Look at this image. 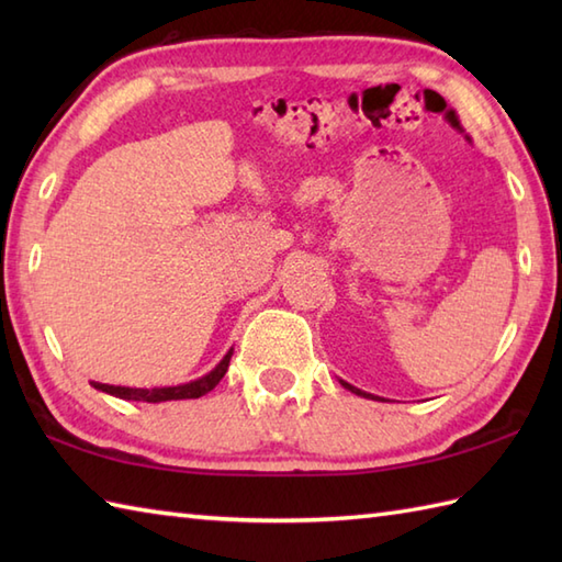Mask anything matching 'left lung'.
I'll return each instance as SVG.
<instances>
[{
  "label": "left lung",
  "mask_w": 562,
  "mask_h": 562,
  "mask_svg": "<svg viewBox=\"0 0 562 562\" xmlns=\"http://www.w3.org/2000/svg\"><path fill=\"white\" fill-rule=\"evenodd\" d=\"M340 384L348 389V391H352V393H357V396H364V398H372V401H384V398H379V396H372V393H367V391H360V389H355L352 384H348V381H340Z\"/></svg>",
  "instance_id": "obj_1"
}]
</instances>
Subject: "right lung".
I'll list each match as a JSON object with an SVG mask.
<instances>
[{
	"mask_svg": "<svg viewBox=\"0 0 562 562\" xmlns=\"http://www.w3.org/2000/svg\"><path fill=\"white\" fill-rule=\"evenodd\" d=\"M229 350L224 355V360L212 369L210 374L200 376L195 381H188V384L181 386H164V389H130V386H111V384H99V381H91L93 389H99L103 393H111L115 398H125V401H142V403H161V401H183V398H200L205 396L207 391H212L214 386L220 384L222 376L229 369V360H232Z\"/></svg>",
	"mask_w": 562,
	"mask_h": 562,
	"instance_id": "obj_1",
	"label": "right lung"
}]
</instances>
